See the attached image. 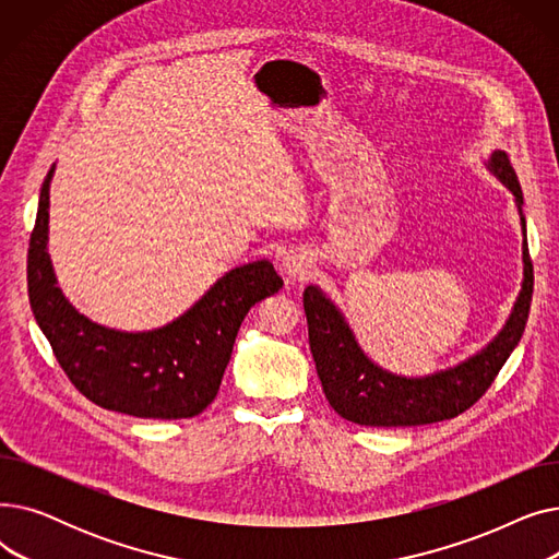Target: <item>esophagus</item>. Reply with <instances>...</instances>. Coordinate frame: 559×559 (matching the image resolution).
<instances>
[{
    "label": "esophagus",
    "mask_w": 559,
    "mask_h": 559,
    "mask_svg": "<svg viewBox=\"0 0 559 559\" xmlns=\"http://www.w3.org/2000/svg\"><path fill=\"white\" fill-rule=\"evenodd\" d=\"M281 267L289 278H295V281H306L312 272V264H310L308 255L301 251H287L281 260Z\"/></svg>",
    "instance_id": "34e87169"
}]
</instances>
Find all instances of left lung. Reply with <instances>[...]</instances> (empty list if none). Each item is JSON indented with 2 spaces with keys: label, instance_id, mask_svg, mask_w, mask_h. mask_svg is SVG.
<instances>
[{
  "label": "left lung",
  "instance_id": "1",
  "mask_svg": "<svg viewBox=\"0 0 559 559\" xmlns=\"http://www.w3.org/2000/svg\"><path fill=\"white\" fill-rule=\"evenodd\" d=\"M489 167L512 190L525 235L523 192L508 154L493 152ZM533 287V260L527 240H523V285L506 329L478 356L449 371L426 378H403L376 367L362 354L340 310L321 295L319 287L308 285L304 292V310L310 354L331 407L346 421L378 428L426 426L466 413L491 388L493 378L519 344L531 312Z\"/></svg>",
  "mask_w": 559,
  "mask_h": 559
}]
</instances>
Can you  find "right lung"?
Here are the masks:
<instances>
[{
    "mask_svg": "<svg viewBox=\"0 0 559 559\" xmlns=\"http://www.w3.org/2000/svg\"><path fill=\"white\" fill-rule=\"evenodd\" d=\"M40 188L28 238L26 287L40 331L70 383L99 407L140 419H190L209 407L222 385L235 337L247 312L283 287L267 260L222 276L171 324L122 333L93 324L56 287L47 255L49 181Z\"/></svg>",
    "mask_w": 559,
    "mask_h": 559,
    "instance_id": "add662e5",
    "label": "right lung"
}]
</instances>
